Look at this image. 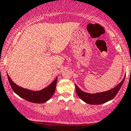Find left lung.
Wrapping results in <instances>:
<instances>
[{
	"label": "left lung",
	"instance_id": "obj_1",
	"mask_svg": "<svg viewBox=\"0 0 131 131\" xmlns=\"http://www.w3.org/2000/svg\"><path fill=\"white\" fill-rule=\"evenodd\" d=\"M126 77V75H125ZM125 77L124 79H122V81L117 84L115 87L112 90H109V91H104V92L98 93H94V94H90L88 93L83 92L82 90L78 88V86L75 84V91H76V93L78 94V96L85 102L86 103H88V104L91 105H100L103 104V103H106V102H108V101L112 100L114 97L118 93L120 89H121V86L122 84L124 83V81L125 80Z\"/></svg>",
	"mask_w": 131,
	"mask_h": 131
}]
</instances>
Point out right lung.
<instances>
[{
	"label": "right lung",
	"instance_id": "obj_1",
	"mask_svg": "<svg viewBox=\"0 0 131 131\" xmlns=\"http://www.w3.org/2000/svg\"><path fill=\"white\" fill-rule=\"evenodd\" d=\"M7 78L9 84L14 93H16L17 95L26 100L35 103H44L50 99V98L53 96L55 92L56 88L57 81V78H56V79L47 88L40 90V91H35L27 90V89L23 88L17 85L10 79V77L8 74Z\"/></svg>",
	"mask_w": 131,
	"mask_h": 131
}]
</instances>
